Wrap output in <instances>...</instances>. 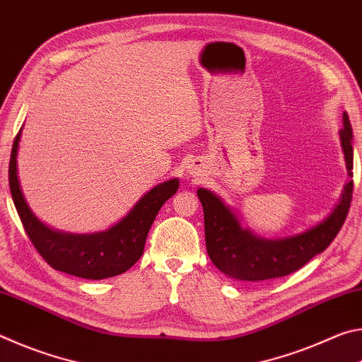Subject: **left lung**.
Wrapping results in <instances>:
<instances>
[{"label": "left lung", "mask_w": 362, "mask_h": 362, "mask_svg": "<svg viewBox=\"0 0 362 362\" xmlns=\"http://www.w3.org/2000/svg\"><path fill=\"white\" fill-rule=\"evenodd\" d=\"M341 150L345 155L350 180L343 188L340 203L313 228L300 235L267 240L243 228L240 220L217 194L206 188L198 189L204 211L206 247L211 260L226 276L238 281H265L287 276L315 255L326 250L345 223L353 196V129L346 112L340 129Z\"/></svg>", "instance_id": "left-lung-1"}]
</instances>
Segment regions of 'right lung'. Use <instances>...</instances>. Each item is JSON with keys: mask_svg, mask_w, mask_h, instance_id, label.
Returning a JSON list of instances; mask_svg holds the SVG:
<instances>
[{"mask_svg": "<svg viewBox=\"0 0 362 362\" xmlns=\"http://www.w3.org/2000/svg\"><path fill=\"white\" fill-rule=\"evenodd\" d=\"M21 136L22 129L12 144L9 188L23 228L40 255L54 269L84 279H105L127 272L142 257L150 226L161 206L175 194L179 179H170L151 188L124 218L105 231L93 235L56 231L40 222L23 198L17 175Z\"/></svg>", "mask_w": 362, "mask_h": 362, "instance_id": "1", "label": "right lung"}]
</instances>
